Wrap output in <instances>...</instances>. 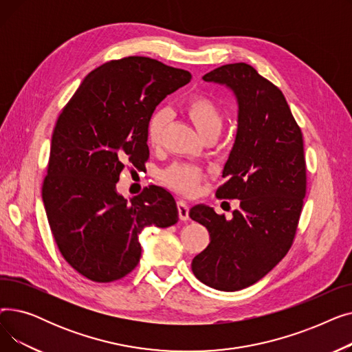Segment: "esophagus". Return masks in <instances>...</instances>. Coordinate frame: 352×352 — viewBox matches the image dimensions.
<instances>
[{"instance_id":"34e87169","label":"esophagus","mask_w":352,"mask_h":352,"mask_svg":"<svg viewBox=\"0 0 352 352\" xmlns=\"http://www.w3.org/2000/svg\"><path fill=\"white\" fill-rule=\"evenodd\" d=\"M177 208H178V215H179V219L181 221H187L190 217H188V212H190V207L186 201L179 199L177 202Z\"/></svg>"}]
</instances>
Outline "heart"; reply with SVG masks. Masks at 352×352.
I'll return each mask as SVG.
<instances>
[{"mask_svg":"<svg viewBox=\"0 0 352 352\" xmlns=\"http://www.w3.org/2000/svg\"><path fill=\"white\" fill-rule=\"evenodd\" d=\"M186 113L202 137L212 131H221L223 113L212 98L207 96L190 98L186 104ZM166 122H168V113L165 109H157L151 116L146 125V138L150 145L157 146L161 142ZM162 178L177 191L191 194L201 181V173L190 165H174L162 174Z\"/></svg>","mask_w":352,"mask_h":352,"instance_id":"heart-1","label":"heart"}]
</instances>
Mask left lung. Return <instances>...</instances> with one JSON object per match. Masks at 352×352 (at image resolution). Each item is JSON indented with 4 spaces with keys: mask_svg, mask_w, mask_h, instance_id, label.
<instances>
[{
    "mask_svg": "<svg viewBox=\"0 0 352 352\" xmlns=\"http://www.w3.org/2000/svg\"><path fill=\"white\" fill-rule=\"evenodd\" d=\"M202 80L228 88L236 101V134L218 198L239 199L232 218L198 204L191 219L210 232L195 255L197 278L219 291H238L260 281L288 250L301 215L307 175L302 133L283 92L245 63L228 64Z\"/></svg>",
    "mask_w": 352,
    "mask_h": 352,
    "instance_id": "8db88e82",
    "label": "left lung"
}]
</instances>
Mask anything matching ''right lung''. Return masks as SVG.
Returning a JSON list of instances; mask_svg holds the SVG:
<instances>
[{"instance_id": "right-lung-1", "label": "right lung", "mask_w": 352, "mask_h": 352, "mask_svg": "<svg viewBox=\"0 0 352 352\" xmlns=\"http://www.w3.org/2000/svg\"><path fill=\"white\" fill-rule=\"evenodd\" d=\"M191 74L146 57L109 61L84 78L54 128L43 202L65 261L85 278L111 283L140 263V234L178 221L170 191L145 188L126 201L117 182L150 157L146 125L157 105Z\"/></svg>"}]
</instances>
